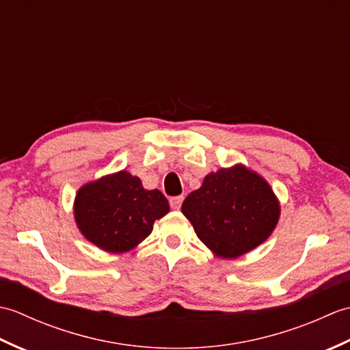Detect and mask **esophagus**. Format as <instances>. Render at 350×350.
Segmentation results:
<instances>
[{
	"label": "esophagus",
	"mask_w": 350,
	"mask_h": 350,
	"mask_svg": "<svg viewBox=\"0 0 350 350\" xmlns=\"http://www.w3.org/2000/svg\"><path fill=\"white\" fill-rule=\"evenodd\" d=\"M183 200H185V197L183 196H177V197H173V198H170V204H171V207H173V209H180V206H182V203H183Z\"/></svg>",
	"instance_id": "obj_1"
}]
</instances>
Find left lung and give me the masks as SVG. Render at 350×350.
<instances>
[{
  "label": "left lung",
  "mask_w": 350,
  "mask_h": 350,
  "mask_svg": "<svg viewBox=\"0 0 350 350\" xmlns=\"http://www.w3.org/2000/svg\"><path fill=\"white\" fill-rule=\"evenodd\" d=\"M182 212L206 247L219 257L234 258L269 237L280 204L263 177L236 165L207 174L202 188L185 198Z\"/></svg>",
  "instance_id": "obj_1"
}]
</instances>
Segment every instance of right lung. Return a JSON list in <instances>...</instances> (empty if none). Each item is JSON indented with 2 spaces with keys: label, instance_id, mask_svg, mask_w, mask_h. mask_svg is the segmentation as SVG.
Instances as JSON below:
<instances>
[{
  "label": "right lung",
  "instance_id": "obj_1",
  "mask_svg": "<svg viewBox=\"0 0 350 350\" xmlns=\"http://www.w3.org/2000/svg\"><path fill=\"white\" fill-rule=\"evenodd\" d=\"M168 200L147 191L128 171L87 183L75 198L77 224L88 241L109 252H124L152 233L153 222L168 213Z\"/></svg>",
  "mask_w": 350,
  "mask_h": 350
}]
</instances>
